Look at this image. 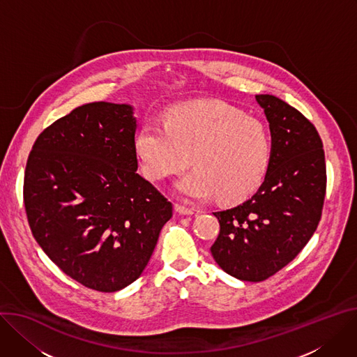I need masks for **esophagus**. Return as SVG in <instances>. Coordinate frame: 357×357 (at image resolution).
<instances>
[{
	"instance_id": "1",
	"label": "esophagus",
	"mask_w": 357,
	"mask_h": 357,
	"mask_svg": "<svg viewBox=\"0 0 357 357\" xmlns=\"http://www.w3.org/2000/svg\"><path fill=\"white\" fill-rule=\"evenodd\" d=\"M175 209H176L178 213H182V215H192V213H193V209H192V208H188V206H185V205H182V204H176V205H175Z\"/></svg>"
}]
</instances>
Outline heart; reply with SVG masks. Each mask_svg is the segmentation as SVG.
<instances>
[{"label": "heart", "instance_id": "obj_1", "mask_svg": "<svg viewBox=\"0 0 357 357\" xmlns=\"http://www.w3.org/2000/svg\"><path fill=\"white\" fill-rule=\"evenodd\" d=\"M135 149L148 181L156 183L181 172L190 156L195 168L176 183L182 195L236 202L264 181L272 138L261 119L225 104L195 102L172 108L164 123L145 121Z\"/></svg>", "mask_w": 357, "mask_h": 357}]
</instances>
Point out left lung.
Here are the masks:
<instances>
[{"mask_svg":"<svg viewBox=\"0 0 357 357\" xmlns=\"http://www.w3.org/2000/svg\"><path fill=\"white\" fill-rule=\"evenodd\" d=\"M272 135L264 183L243 204L213 212L220 231L211 246L228 275L261 282L299 255L314 234L326 193L325 151L314 125L273 95H256Z\"/></svg>","mask_w":357,"mask_h":357,"instance_id":"obj_1","label":"left lung"}]
</instances>
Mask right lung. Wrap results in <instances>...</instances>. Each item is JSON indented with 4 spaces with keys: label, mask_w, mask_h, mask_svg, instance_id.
<instances>
[{
    "label": "right lung",
    "mask_w": 357,
    "mask_h": 357,
    "mask_svg": "<svg viewBox=\"0 0 357 357\" xmlns=\"http://www.w3.org/2000/svg\"><path fill=\"white\" fill-rule=\"evenodd\" d=\"M135 132L131 105L85 104L45 128L26 160L32 235L63 273L98 291L135 282L172 218L137 172Z\"/></svg>",
    "instance_id": "add662e5"
}]
</instances>
